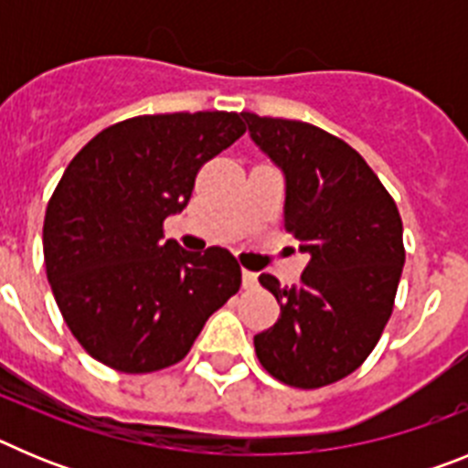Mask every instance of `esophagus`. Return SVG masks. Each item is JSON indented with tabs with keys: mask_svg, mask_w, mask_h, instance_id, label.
Masks as SVG:
<instances>
[{
	"mask_svg": "<svg viewBox=\"0 0 468 468\" xmlns=\"http://www.w3.org/2000/svg\"><path fill=\"white\" fill-rule=\"evenodd\" d=\"M241 279H243V288H246V291H250V288H258V274H255V271L243 270Z\"/></svg>",
	"mask_w": 468,
	"mask_h": 468,
	"instance_id": "obj_1",
	"label": "esophagus"
}]
</instances>
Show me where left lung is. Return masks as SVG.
Listing matches in <instances>:
<instances>
[{
	"label": "left lung",
	"instance_id": "left-lung-1",
	"mask_svg": "<svg viewBox=\"0 0 468 468\" xmlns=\"http://www.w3.org/2000/svg\"><path fill=\"white\" fill-rule=\"evenodd\" d=\"M248 133L285 177L283 225L309 262L300 283L271 274L281 318L255 335L271 378L318 388L354 373L375 349L403 271V222L366 159L324 128L241 112Z\"/></svg>",
	"mask_w": 468,
	"mask_h": 468
}]
</instances>
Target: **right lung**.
Wrapping results in <instances>:
<instances>
[{
	"instance_id": "add662e5",
	"label": "right lung",
	"mask_w": 468,
	"mask_h": 468,
	"mask_svg": "<svg viewBox=\"0 0 468 468\" xmlns=\"http://www.w3.org/2000/svg\"><path fill=\"white\" fill-rule=\"evenodd\" d=\"M246 133L237 112L126 119L69 161L44 218V262L58 309L95 361L154 373L183 361L241 285L225 248L189 253L164 220L189 204L206 161Z\"/></svg>"
}]
</instances>
